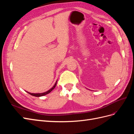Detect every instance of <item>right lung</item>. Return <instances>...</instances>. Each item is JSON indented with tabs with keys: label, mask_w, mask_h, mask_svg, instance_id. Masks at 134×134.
Here are the masks:
<instances>
[{
	"label": "right lung",
	"mask_w": 134,
	"mask_h": 134,
	"mask_svg": "<svg viewBox=\"0 0 134 134\" xmlns=\"http://www.w3.org/2000/svg\"><path fill=\"white\" fill-rule=\"evenodd\" d=\"M56 84H57V81H56V83H55V85L54 86L52 87L50 90H48V91H47V92H44V93H29V92H27L28 93H29L30 94H31V95H32V96H35V97H41V96H44V95H46V94H48V93H50L52 90H54V89L55 88V87H56Z\"/></svg>",
	"instance_id": "1"
}]
</instances>
